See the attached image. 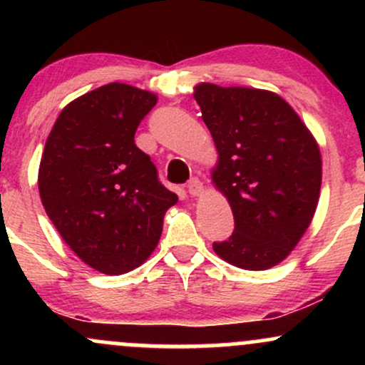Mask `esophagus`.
Instances as JSON below:
<instances>
[{
    "mask_svg": "<svg viewBox=\"0 0 365 365\" xmlns=\"http://www.w3.org/2000/svg\"><path fill=\"white\" fill-rule=\"evenodd\" d=\"M187 190H188V194L194 195V197L202 195V194H204V185H202V182H200L199 178H192L190 182H188Z\"/></svg>",
    "mask_w": 365,
    "mask_h": 365,
    "instance_id": "esophagus-1",
    "label": "esophagus"
}]
</instances>
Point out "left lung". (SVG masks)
I'll return each mask as SVG.
<instances>
[{"instance_id": "obj_1", "label": "left lung", "mask_w": 365, "mask_h": 365, "mask_svg": "<svg viewBox=\"0 0 365 365\" xmlns=\"http://www.w3.org/2000/svg\"><path fill=\"white\" fill-rule=\"evenodd\" d=\"M194 99L216 145L212 185L235 217L233 235L212 249L242 269H269L290 255L317 209L319 144L276 92L200 82Z\"/></svg>"}]
</instances>
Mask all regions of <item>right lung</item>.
Here are the masks:
<instances>
[{
  "instance_id": "add662e5",
  "label": "right lung",
  "mask_w": 365,
  "mask_h": 365,
  "mask_svg": "<svg viewBox=\"0 0 365 365\" xmlns=\"http://www.w3.org/2000/svg\"><path fill=\"white\" fill-rule=\"evenodd\" d=\"M156 103L154 92L111 82L66 104L46 140L37 175L46 215L77 257L103 274L148 261L165 212L178 202L133 140Z\"/></svg>"
}]
</instances>
